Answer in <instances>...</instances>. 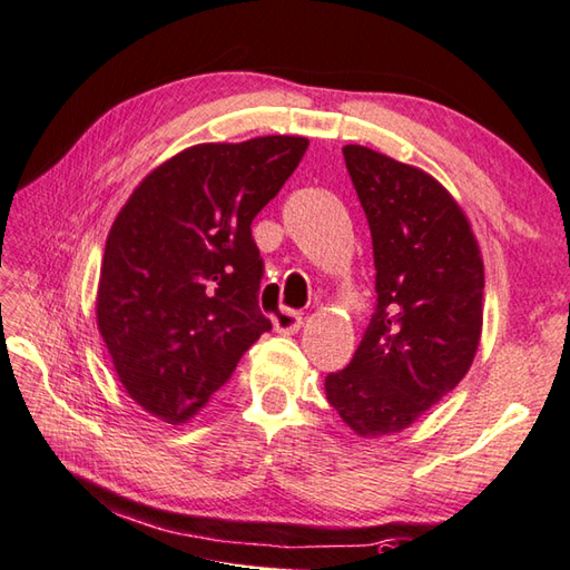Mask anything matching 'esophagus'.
I'll list each match as a JSON object with an SVG mask.
<instances>
[{
	"label": "esophagus",
	"mask_w": 570,
	"mask_h": 570,
	"mask_svg": "<svg viewBox=\"0 0 570 570\" xmlns=\"http://www.w3.org/2000/svg\"><path fill=\"white\" fill-rule=\"evenodd\" d=\"M272 323L276 333H296L301 328V314L292 308H282L272 316Z\"/></svg>",
	"instance_id": "34e87169"
}]
</instances>
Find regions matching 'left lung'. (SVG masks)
Returning a JSON list of instances; mask_svg holds the SVG:
<instances>
[{"mask_svg":"<svg viewBox=\"0 0 570 570\" xmlns=\"http://www.w3.org/2000/svg\"><path fill=\"white\" fill-rule=\"evenodd\" d=\"M373 237L375 314L326 397L358 438L410 428L470 371L482 338L484 262L456 199L420 167L345 145Z\"/></svg>","mask_w":570,"mask_h":570,"instance_id":"1","label":"left lung"}]
</instances>
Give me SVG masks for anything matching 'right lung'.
Instances as JSON below:
<instances>
[{
  "label": "right lung",
  "mask_w": 570,
  "mask_h": 570,
  "mask_svg": "<svg viewBox=\"0 0 570 570\" xmlns=\"http://www.w3.org/2000/svg\"><path fill=\"white\" fill-rule=\"evenodd\" d=\"M308 148L298 136L199 142L145 177L108 232L96 318L118 381L170 425L195 417L272 331L252 219Z\"/></svg>",
  "instance_id": "right-lung-1"
}]
</instances>
